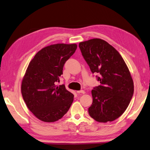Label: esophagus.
Listing matches in <instances>:
<instances>
[{
    "mask_svg": "<svg viewBox=\"0 0 150 150\" xmlns=\"http://www.w3.org/2000/svg\"><path fill=\"white\" fill-rule=\"evenodd\" d=\"M77 93H82V94H85V91L83 90H80V91H77Z\"/></svg>",
    "mask_w": 150,
    "mask_h": 150,
    "instance_id": "obj_1",
    "label": "esophagus"
}]
</instances>
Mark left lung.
Here are the masks:
<instances>
[{
	"instance_id": "obj_1",
	"label": "left lung",
	"mask_w": 150,
	"mask_h": 150,
	"mask_svg": "<svg viewBox=\"0 0 150 150\" xmlns=\"http://www.w3.org/2000/svg\"><path fill=\"white\" fill-rule=\"evenodd\" d=\"M82 54L92 73H98L100 85L91 91L93 103L90 116L99 122H111L125 112L134 93V83L119 52L100 39L79 44Z\"/></svg>"
}]
</instances>
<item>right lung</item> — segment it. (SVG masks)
Listing matches in <instances>:
<instances>
[{"label": "right lung", "instance_id": "add662e5", "mask_svg": "<svg viewBox=\"0 0 150 150\" xmlns=\"http://www.w3.org/2000/svg\"><path fill=\"white\" fill-rule=\"evenodd\" d=\"M77 48L74 44L57 43L42 48L30 62L23 78L21 92L28 109L39 120L53 122L62 117L74 95L60 82L66 61Z\"/></svg>", "mask_w": 150, "mask_h": 150}]
</instances>
